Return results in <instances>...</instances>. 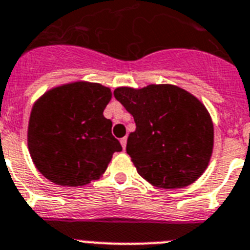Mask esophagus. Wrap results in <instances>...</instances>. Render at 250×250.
<instances>
[{"instance_id":"obj_1","label":"esophagus","mask_w":250,"mask_h":250,"mask_svg":"<svg viewBox=\"0 0 250 250\" xmlns=\"http://www.w3.org/2000/svg\"><path fill=\"white\" fill-rule=\"evenodd\" d=\"M126 142H127L126 136H125V138H121V139H120V143H121V146H123V149L126 148Z\"/></svg>"}]
</instances>
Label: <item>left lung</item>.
<instances>
[{
    "instance_id": "obj_1",
    "label": "left lung",
    "mask_w": 250,
    "mask_h": 250,
    "mask_svg": "<svg viewBox=\"0 0 250 250\" xmlns=\"http://www.w3.org/2000/svg\"><path fill=\"white\" fill-rule=\"evenodd\" d=\"M114 96L135 121L126 153L144 180L161 188H182L204 173L214 125L195 96L173 84L119 87Z\"/></svg>"
}]
</instances>
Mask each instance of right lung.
Returning <instances> with one entry per match:
<instances>
[{"instance_id":"right-lung-1","label":"right lung","mask_w":250,"mask_h":250,"mask_svg":"<svg viewBox=\"0 0 250 250\" xmlns=\"http://www.w3.org/2000/svg\"><path fill=\"white\" fill-rule=\"evenodd\" d=\"M111 91L99 83L55 87L33 106L27 146L35 167L61 186H83L102 176L120 143L104 116Z\"/></svg>"}]
</instances>
